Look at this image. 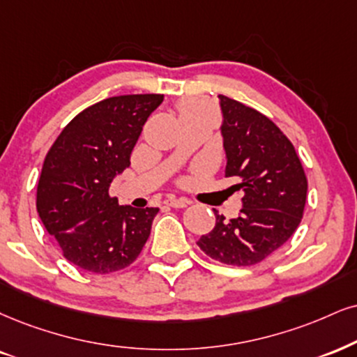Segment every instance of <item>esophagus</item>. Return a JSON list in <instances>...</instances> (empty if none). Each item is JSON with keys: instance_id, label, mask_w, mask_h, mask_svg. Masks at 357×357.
<instances>
[{"instance_id": "34e87169", "label": "esophagus", "mask_w": 357, "mask_h": 357, "mask_svg": "<svg viewBox=\"0 0 357 357\" xmlns=\"http://www.w3.org/2000/svg\"><path fill=\"white\" fill-rule=\"evenodd\" d=\"M165 205L174 206V208H185L188 205L187 199H175V197H170V199L165 200Z\"/></svg>"}]
</instances>
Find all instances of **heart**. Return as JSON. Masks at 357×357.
<instances>
[{
    "instance_id": "1",
    "label": "heart",
    "mask_w": 357,
    "mask_h": 357,
    "mask_svg": "<svg viewBox=\"0 0 357 357\" xmlns=\"http://www.w3.org/2000/svg\"><path fill=\"white\" fill-rule=\"evenodd\" d=\"M205 112V105L195 99H185L178 104V116H188V114Z\"/></svg>"
}]
</instances>
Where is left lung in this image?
<instances>
[{
    "label": "left lung",
    "instance_id": "left-lung-1",
    "mask_svg": "<svg viewBox=\"0 0 357 357\" xmlns=\"http://www.w3.org/2000/svg\"><path fill=\"white\" fill-rule=\"evenodd\" d=\"M223 114L225 177L243 190L236 218L225 220L213 208L215 228L197 245L205 255L231 266L263 261L289 240L305 212L307 180L293 144L261 112L218 96Z\"/></svg>",
    "mask_w": 357,
    "mask_h": 357
}]
</instances>
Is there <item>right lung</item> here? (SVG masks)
<instances>
[{
	"mask_svg": "<svg viewBox=\"0 0 357 357\" xmlns=\"http://www.w3.org/2000/svg\"><path fill=\"white\" fill-rule=\"evenodd\" d=\"M162 94H129L100 100L64 127L44 158L36 208L64 258L105 275L135 261L158 208L119 205L109 195Z\"/></svg>",
	"mask_w": 357,
	"mask_h": 357,
	"instance_id": "1",
	"label": "right lung"
}]
</instances>
